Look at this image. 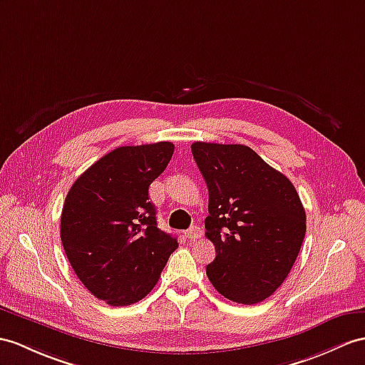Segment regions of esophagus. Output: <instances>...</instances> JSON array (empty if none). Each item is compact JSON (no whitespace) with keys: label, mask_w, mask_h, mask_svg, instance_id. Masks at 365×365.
Returning a JSON list of instances; mask_svg holds the SVG:
<instances>
[{"label":"esophagus","mask_w":365,"mask_h":365,"mask_svg":"<svg viewBox=\"0 0 365 365\" xmlns=\"http://www.w3.org/2000/svg\"><path fill=\"white\" fill-rule=\"evenodd\" d=\"M185 238H189V240H197V238H200L201 235H202V230H201V227H198V226H193V227H190L189 230H185Z\"/></svg>","instance_id":"esophagus-1"}]
</instances>
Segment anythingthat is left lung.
I'll list each match as a JSON object with an SVG mask.
<instances>
[{"instance_id":"1","label":"left lung","mask_w":365,"mask_h":365,"mask_svg":"<svg viewBox=\"0 0 365 365\" xmlns=\"http://www.w3.org/2000/svg\"><path fill=\"white\" fill-rule=\"evenodd\" d=\"M192 155L209 190L207 277L226 299L259 304L287 279L305 238L299 193L246 145L193 142Z\"/></svg>"}]
</instances>
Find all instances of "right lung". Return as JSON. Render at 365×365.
<instances>
[{
  "instance_id": "obj_1",
  "label": "right lung",
  "mask_w": 365,
  "mask_h": 365,
  "mask_svg": "<svg viewBox=\"0 0 365 365\" xmlns=\"http://www.w3.org/2000/svg\"><path fill=\"white\" fill-rule=\"evenodd\" d=\"M175 152L172 142L125 145L101 158L69 189L60 237L78 280L111 307H127L155 288L176 238L156 223L148 185Z\"/></svg>"
}]
</instances>
